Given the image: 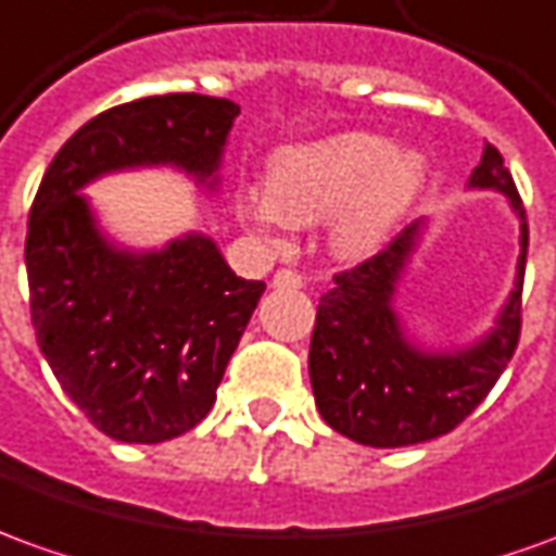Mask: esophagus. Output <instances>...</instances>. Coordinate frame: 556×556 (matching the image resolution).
Instances as JSON below:
<instances>
[{
    "mask_svg": "<svg viewBox=\"0 0 556 556\" xmlns=\"http://www.w3.org/2000/svg\"><path fill=\"white\" fill-rule=\"evenodd\" d=\"M271 285L281 287V290H296V287H302V275L296 269H278L275 271V278H271Z\"/></svg>",
    "mask_w": 556,
    "mask_h": 556,
    "instance_id": "obj_1",
    "label": "esophagus"
}]
</instances>
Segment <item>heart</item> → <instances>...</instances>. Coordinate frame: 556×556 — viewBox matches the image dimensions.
I'll return each mask as SVG.
<instances>
[{"mask_svg": "<svg viewBox=\"0 0 556 556\" xmlns=\"http://www.w3.org/2000/svg\"><path fill=\"white\" fill-rule=\"evenodd\" d=\"M427 178L415 151H390L372 132L285 148L271 156L266 193L244 190L239 212L248 224L271 232L281 224H320L332 217V248L344 256L372 254L408 212Z\"/></svg>", "mask_w": 556, "mask_h": 556, "instance_id": "1", "label": "heart"}]
</instances>
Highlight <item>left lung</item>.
<instances>
[{
	"label": "left lung",
	"instance_id": "left-lung-1",
	"mask_svg": "<svg viewBox=\"0 0 556 556\" xmlns=\"http://www.w3.org/2000/svg\"><path fill=\"white\" fill-rule=\"evenodd\" d=\"M469 184L503 190L520 217L518 281L484 342L457 354H424L405 342L390 300L415 248L417 224L402 229L378 254L336 271L332 290L317 302L308 348L315 402L332 430L359 445L402 447L445 435L476 412L515 357L530 244L527 214L503 154L490 141Z\"/></svg>",
	"mask_w": 556,
	"mask_h": 556
}]
</instances>
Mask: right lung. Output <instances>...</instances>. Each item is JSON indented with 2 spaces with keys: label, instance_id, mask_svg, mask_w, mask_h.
Returning <instances> with one entry per match:
<instances>
[{
  "label": "right lung",
  "instance_id": "add662e5",
  "mask_svg": "<svg viewBox=\"0 0 556 556\" xmlns=\"http://www.w3.org/2000/svg\"><path fill=\"white\" fill-rule=\"evenodd\" d=\"M239 105L148 96L96 114L56 151L29 208L26 278L38 348L96 430L156 445L212 412L263 281H244L212 239L126 254L99 236L78 190L111 168L172 163L205 181Z\"/></svg>",
  "mask_w": 556,
  "mask_h": 556
}]
</instances>
